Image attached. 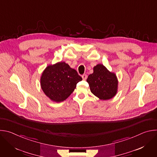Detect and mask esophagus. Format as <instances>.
<instances>
[{
    "instance_id": "esophagus-1",
    "label": "esophagus",
    "mask_w": 157,
    "mask_h": 157,
    "mask_svg": "<svg viewBox=\"0 0 157 157\" xmlns=\"http://www.w3.org/2000/svg\"><path fill=\"white\" fill-rule=\"evenodd\" d=\"M82 78L83 80H86L87 79V75L86 74H84L82 76Z\"/></svg>"
}]
</instances>
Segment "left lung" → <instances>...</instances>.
Instances as JSON below:
<instances>
[{
  "instance_id": "left-lung-1",
  "label": "left lung",
  "mask_w": 157,
  "mask_h": 157,
  "mask_svg": "<svg viewBox=\"0 0 157 157\" xmlns=\"http://www.w3.org/2000/svg\"><path fill=\"white\" fill-rule=\"evenodd\" d=\"M93 71L86 80L91 93L101 100H108L114 97L118 88L116 74L110 72L102 64L95 66Z\"/></svg>"
}]
</instances>
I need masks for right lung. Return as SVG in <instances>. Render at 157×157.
<instances>
[{
  "mask_svg": "<svg viewBox=\"0 0 157 157\" xmlns=\"http://www.w3.org/2000/svg\"><path fill=\"white\" fill-rule=\"evenodd\" d=\"M82 78L65 62L48 65L41 75L40 84L43 91L52 101L59 102L74 91Z\"/></svg>",
  "mask_w": 157,
  "mask_h": 157,
  "instance_id": "add662e5",
  "label": "right lung"
}]
</instances>
